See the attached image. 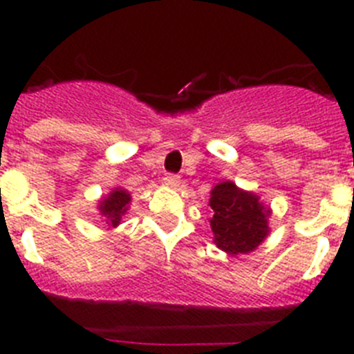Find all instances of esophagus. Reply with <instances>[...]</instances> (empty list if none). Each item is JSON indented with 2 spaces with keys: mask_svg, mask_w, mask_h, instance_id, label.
I'll return each instance as SVG.
<instances>
[{
  "mask_svg": "<svg viewBox=\"0 0 354 354\" xmlns=\"http://www.w3.org/2000/svg\"><path fill=\"white\" fill-rule=\"evenodd\" d=\"M162 180H165V184H167V186H171V187H177L180 184V177L175 174H167Z\"/></svg>",
  "mask_w": 354,
  "mask_h": 354,
  "instance_id": "esophagus-1",
  "label": "esophagus"
}]
</instances>
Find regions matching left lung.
<instances>
[{"label":"left lung","mask_w":354,"mask_h":354,"mask_svg":"<svg viewBox=\"0 0 354 354\" xmlns=\"http://www.w3.org/2000/svg\"><path fill=\"white\" fill-rule=\"evenodd\" d=\"M209 205L214 243L228 255L253 252L270 234V207H264L255 193L245 192L230 180L212 187Z\"/></svg>","instance_id":"left-lung-1"}]
</instances>
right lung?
Returning <instances> with one entry per match:
<instances>
[{
  "mask_svg": "<svg viewBox=\"0 0 354 354\" xmlns=\"http://www.w3.org/2000/svg\"><path fill=\"white\" fill-rule=\"evenodd\" d=\"M131 204L129 192L122 189V187H115L111 189L108 196L101 198L99 202V212L104 218L108 227H118L120 225L122 216L126 214Z\"/></svg>",
  "mask_w": 354,
  "mask_h": 354,
  "instance_id": "1",
  "label": "right lung"
}]
</instances>
